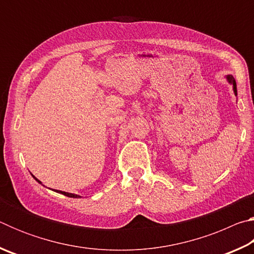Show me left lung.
<instances>
[{
    "label": "left lung",
    "instance_id": "left-lung-1",
    "mask_svg": "<svg viewBox=\"0 0 254 254\" xmlns=\"http://www.w3.org/2000/svg\"><path fill=\"white\" fill-rule=\"evenodd\" d=\"M226 78H227V80H229V83H231L232 85H233V91H234V94H235V95H238V91H236V83H235L234 77L232 76V75H229V76H226Z\"/></svg>",
    "mask_w": 254,
    "mask_h": 254
}]
</instances>
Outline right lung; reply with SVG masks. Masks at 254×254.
<instances>
[{
    "label": "right lung",
    "mask_w": 254,
    "mask_h": 254,
    "mask_svg": "<svg viewBox=\"0 0 254 254\" xmlns=\"http://www.w3.org/2000/svg\"><path fill=\"white\" fill-rule=\"evenodd\" d=\"M33 178L37 180L38 183L39 184H41V182L40 180H38L36 177H34L33 176ZM55 191H57V192H60V194H63V195H65V196H67V197H72V198H78V197H80L79 195H75V194H70V192H66V191H62V190H55Z\"/></svg>",
    "instance_id": "right-lung-1"
}]
</instances>
